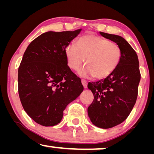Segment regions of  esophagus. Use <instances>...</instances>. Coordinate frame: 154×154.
Here are the masks:
<instances>
[{
	"label": "esophagus",
	"mask_w": 154,
	"mask_h": 154,
	"mask_svg": "<svg viewBox=\"0 0 154 154\" xmlns=\"http://www.w3.org/2000/svg\"><path fill=\"white\" fill-rule=\"evenodd\" d=\"M82 83L83 86H84V88H86L88 87V82L86 81V80L82 79Z\"/></svg>",
	"instance_id": "esophagus-1"
}]
</instances>
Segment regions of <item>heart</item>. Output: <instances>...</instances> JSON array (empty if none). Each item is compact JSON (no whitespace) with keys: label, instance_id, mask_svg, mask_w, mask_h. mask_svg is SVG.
Instances as JSON below:
<instances>
[{"label":"heart","instance_id":"1","mask_svg":"<svg viewBox=\"0 0 154 154\" xmlns=\"http://www.w3.org/2000/svg\"><path fill=\"white\" fill-rule=\"evenodd\" d=\"M68 64L77 70L86 59L88 66L80 70L83 77L92 75L97 79L106 77L115 70L120 62L121 48L118 44L94 35H83L77 40V45H68L65 49Z\"/></svg>","mask_w":154,"mask_h":154}]
</instances>
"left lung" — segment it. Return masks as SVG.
I'll list each match as a JSON object with an SVG mask.
<instances>
[{"label": "left lung", "instance_id": "obj_1", "mask_svg": "<svg viewBox=\"0 0 154 154\" xmlns=\"http://www.w3.org/2000/svg\"><path fill=\"white\" fill-rule=\"evenodd\" d=\"M99 33L118 44L122 51L120 62L111 74L88 84L94 95L88 108L90 121L97 127L108 129L123 123L130 115L137 99L140 72L138 55L125 39L101 31Z\"/></svg>", "mask_w": 154, "mask_h": 154}]
</instances>
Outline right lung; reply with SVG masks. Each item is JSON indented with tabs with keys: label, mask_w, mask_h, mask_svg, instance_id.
<instances>
[{
	"label": "right lung",
	"mask_w": 154,
	"mask_h": 154,
	"mask_svg": "<svg viewBox=\"0 0 154 154\" xmlns=\"http://www.w3.org/2000/svg\"><path fill=\"white\" fill-rule=\"evenodd\" d=\"M82 31H48L31 42L18 68V94L24 111L36 123H60L68 104L84 90L68 66L66 47Z\"/></svg>",
	"instance_id": "right-lung-1"
}]
</instances>
